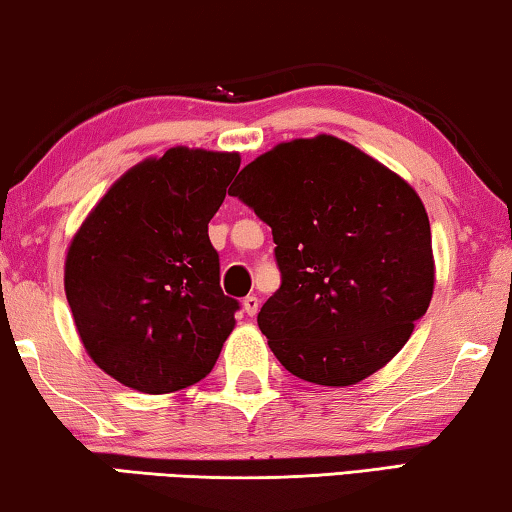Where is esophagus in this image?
Here are the masks:
<instances>
[{"mask_svg":"<svg viewBox=\"0 0 512 512\" xmlns=\"http://www.w3.org/2000/svg\"><path fill=\"white\" fill-rule=\"evenodd\" d=\"M242 307L249 316H256V311H258V307H261V302H258L256 295H247V298L242 300Z\"/></svg>","mask_w":512,"mask_h":512,"instance_id":"esophagus-1","label":"esophagus"}]
</instances>
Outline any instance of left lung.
I'll list each match as a JSON object with an SVG mask.
<instances>
[{
  "mask_svg": "<svg viewBox=\"0 0 512 512\" xmlns=\"http://www.w3.org/2000/svg\"><path fill=\"white\" fill-rule=\"evenodd\" d=\"M231 188L277 244L281 286L258 328L281 365L316 385L388 365L434 293L432 231L411 184L321 133L272 147Z\"/></svg>",
  "mask_w": 512,
  "mask_h": 512,
  "instance_id": "left-lung-1",
  "label": "left lung"
}]
</instances>
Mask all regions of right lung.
<instances>
[{
	"instance_id": "right-lung-1",
	"label": "right lung",
	"mask_w": 512,
	"mask_h": 512,
	"mask_svg": "<svg viewBox=\"0 0 512 512\" xmlns=\"http://www.w3.org/2000/svg\"><path fill=\"white\" fill-rule=\"evenodd\" d=\"M238 168V152L170 147L127 170L73 235L64 291L80 342L127 388H189L233 332L240 302L221 291L207 224Z\"/></svg>"
}]
</instances>
